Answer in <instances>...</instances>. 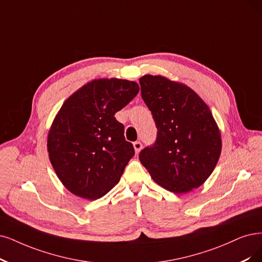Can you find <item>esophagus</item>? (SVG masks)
Instances as JSON below:
<instances>
[{"instance_id":"esophagus-1","label":"esophagus","mask_w":262,"mask_h":262,"mask_svg":"<svg viewBox=\"0 0 262 262\" xmlns=\"http://www.w3.org/2000/svg\"><path fill=\"white\" fill-rule=\"evenodd\" d=\"M133 147H134V149H135V152H136V153H139V152H140V150H141V148H142V144H141V142L136 141V142H134V143H133Z\"/></svg>"}]
</instances>
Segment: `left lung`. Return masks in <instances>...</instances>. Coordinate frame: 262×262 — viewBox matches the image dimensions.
<instances>
[{
    "label": "left lung",
    "instance_id": "obj_1",
    "mask_svg": "<svg viewBox=\"0 0 262 262\" xmlns=\"http://www.w3.org/2000/svg\"><path fill=\"white\" fill-rule=\"evenodd\" d=\"M141 97L158 127L153 147L139 160L152 179L183 194L201 187L220 158L221 133L209 106L186 84L163 75L139 79Z\"/></svg>",
    "mask_w": 262,
    "mask_h": 262
}]
</instances>
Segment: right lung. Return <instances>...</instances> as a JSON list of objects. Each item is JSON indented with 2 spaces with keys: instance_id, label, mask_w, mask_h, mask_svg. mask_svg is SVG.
<instances>
[{
  "instance_id": "1",
  "label": "right lung",
  "mask_w": 262,
  "mask_h": 262,
  "mask_svg": "<svg viewBox=\"0 0 262 262\" xmlns=\"http://www.w3.org/2000/svg\"><path fill=\"white\" fill-rule=\"evenodd\" d=\"M138 92L134 81L96 79L68 97L57 112L47 135L48 158L72 194L94 201L120 181L135 151L114 115Z\"/></svg>"
}]
</instances>
